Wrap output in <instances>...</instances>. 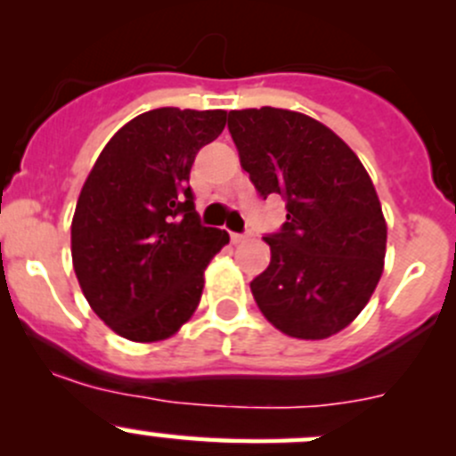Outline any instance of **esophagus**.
I'll return each mask as SVG.
<instances>
[{"instance_id":"34e87169","label":"esophagus","mask_w":456,"mask_h":456,"mask_svg":"<svg viewBox=\"0 0 456 456\" xmlns=\"http://www.w3.org/2000/svg\"><path fill=\"white\" fill-rule=\"evenodd\" d=\"M247 236L245 233H232V242L233 245H240V242H245Z\"/></svg>"}]
</instances>
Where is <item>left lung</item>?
Returning <instances> with one entry per match:
<instances>
[{
  "mask_svg": "<svg viewBox=\"0 0 456 456\" xmlns=\"http://www.w3.org/2000/svg\"><path fill=\"white\" fill-rule=\"evenodd\" d=\"M227 127L257 194L287 202V223L265 236L271 262L251 282L256 305L291 338L339 333L369 305L384 271L386 220L369 172L306 114L232 110Z\"/></svg>",
  "mask_w": 456,
  "mask_h": 456,
  "instance_id": "8db88e82",
  "label": "left lung"
}]
</instances>
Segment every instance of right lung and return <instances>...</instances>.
Wrapping results in <instances>:
<instances>
[{"label": "right lung", "instance_id": "1", "mask_svg": "<svg viewBox=\"0 0 456 456\" xmlns=\"http://www.w3.org/2000/svg\"><path fill=\"white\" fill-rule=\"evenodd\" d=\"M224 110L159 108L96 159L72 218V265L92 311L132 342L167 339L194 315L207 265L229 242L200 224L190 172Z\"/></svg>", "mask_w": 456, "mask_h": 456}]
</instances>
